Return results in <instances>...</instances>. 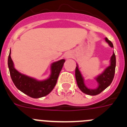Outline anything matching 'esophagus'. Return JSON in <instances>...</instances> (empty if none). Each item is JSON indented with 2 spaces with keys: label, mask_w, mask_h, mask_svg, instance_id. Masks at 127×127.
<instances>
[{
  "label": "esophagus",
  "mask_w": 127,
  "mask_h": 127,
  "mask_svg": "<svg viewBox=\"0 0 127 127\" xmlns=\"http://www.w3.org/2000/svg\"><path fill=\"white\" fill-rule=\"evenodd\" d=\"M65 57H66V58H70V54H66Z\"/></svg>",
  "instance_id": "34e87169"
}]
</instances>
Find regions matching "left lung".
<instances>
[{"label": "left lung", "mask_w": 127, "mask_h": 127, "mask_svg": "<svg viewBox=\"0 0 127 127\" xmlns=\"http://www.w3.org/2000/svg\"><path fill=\"white\" fill-rule=\"evenodd\" d=\"M105 41L109 44L111 48H113V44L111 41H109L107 37L105 38ZM115 67H116V56L114 53L111 58V65L109 66L107 69L104 70L102 74L98 76L96 78L97 82L98 83V87L97 89L91 90L88 89L84 84L83 79L82 77L81 74L79 72L78 67H76L75 75L77 81V86L79 89L85 94L90 95H97L104 91L106 88H107L112 83L115 74Z\"/></svg>", "instance_id": "left-lung-1"}]
</instances>
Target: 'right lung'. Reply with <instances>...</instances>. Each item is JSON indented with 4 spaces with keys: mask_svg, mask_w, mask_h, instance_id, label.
I'll use <instances>...</instances> for the list:
<instances>
[{
    "mask_svg": "<svg viewBox=\"0 0 127 127\" xmlns=\"http://www.w3.org/2000/svg\"><path fill=\"white\" fill-rule=\"evenodd\" d=\"M10 54L11 51L8 57L10 75L11 79L18 89L29 97L34 98L44 97L51 92L57 84V79L65 60H61L53 63L51 66V74L50 78L43 81H39L22 74L16 70Z\"/></svg>",
    "mask_w": 127,
    "mask_h": 127,
    "instance_id": "right-lung-1",
    "label": "right lung"
}]
</instances>
